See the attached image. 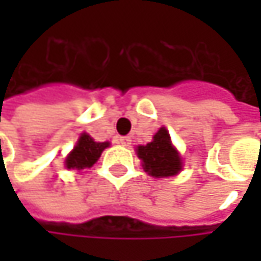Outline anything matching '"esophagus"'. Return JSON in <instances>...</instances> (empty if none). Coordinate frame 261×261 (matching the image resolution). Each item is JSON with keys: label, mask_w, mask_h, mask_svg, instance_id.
<instances>
[{"label": "esophagus", "mask_w": 261, "mask_h": 261, "mask_svg": "<svg viewBox=\"0 0 261 261\" xmlns=\"http://www.w3.org/2000/svg\"><path fill=\"white\" fill-rule=\"evenodd\" d=\"M118 143H121L122 146H128L131 143V139L128 136H121V137L118 139Z\"/></svg>", "instance_id": "esophagus-1"}]
</instances>
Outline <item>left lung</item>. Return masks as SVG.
Returning <instances> with one entry per match:
<instances>
[{"instance_id": "1", "label": "left lung", "mask_w": 261, "mask_h": 261, "mask_svg": "<svg viewBox=\"0 0 261 261\" xmlns=\"http://www.w3.org/2000/svg\"><path fill=\"white\" fill-rule=\"evenodd\" d=\"M137 155L143 162L145 172L155 178L172 177L181 171V159L166 128L157 131L152 142L137 146Z\"/></svg>"}]
</instances>
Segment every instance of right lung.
I'll return each instance as SVG.
<instances>
[{
  "label": "right lung",
  "mask_w": 261,
  "mask_h": 261,
  "mask_svg": "<svg viewBox=\"0 0 261 261\" xmlns=\"http://www.w3.org/2000/svg\"><path fill=\"white\" fill-rule=\"evenodd\" d=\"M109 146V142H95L89 134L83 133L72 152L66 157L68 169H84L90 168L101 157V152Z\"/></svg>",
  "instance_id": "add662e5"
}]
</instances>
